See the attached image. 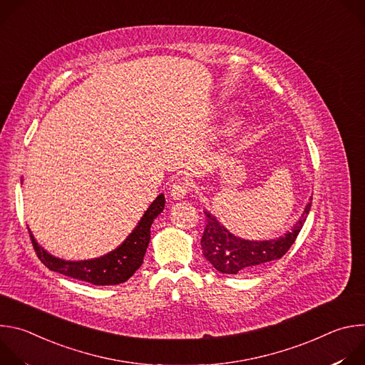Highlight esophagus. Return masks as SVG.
I'll return each instance as SVG.
<instances>
[{
  "label": "esophagus",
  "mask_w": 365,
  "mask_h": 365,
  "mask_svg": "<svg viewBox=\"0 0 365 365\" xmlns=\"http://www.w3.org/2000/svg\"><path fill=\"white\" fill-rule=\"evenodd\" d=\"M189 190H190V182L187 179H179L172 185L170 196L173 199H182L189 193Z\"/></svg>",
  "instance_id": "esophagus-1"
}]
</instances>
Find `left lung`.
I'll list each match as a JSON object with an SVG mask.
<instances>
[{
    "instance_id": "8db88e82",
    "label": "left lung",
    "mask_w": 365,
    "mask_h": 365,
    "mask_svg": "<svg viewBox=\"0 0 365 365\" xmlns=\"http://www.w3.org/2000/svg\"><path fill=\"white\" fill-rule=\"evenodd\" d=\"M310 202L306 205L303 215L286 235L267 241L241 240L228 232L214 215L206 214V227L200 240L203 257L218 272L225 274H237L248 269L266 266L277 258H282L297 238L306 217L310 211Z\"/></svg>"
}]
</instances>
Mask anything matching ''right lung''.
<instances>
[{
	"label": "right lung",
	"instance_id": "add662e5",
	"mask_svg": "<svg viewBox=\"0 0 365 365\" xmlns=\"http://www.w3.org/2000/svg\"><path fill=\"white\" fill-rule=\"evenodd\" d=\"M165 202V195H159L155 197L127 240L117 250L99 258L85 259V262H65V259L56 258L44 251L36 242L33 234L29 230L30 240L40 262L48 270L96 286L120 284L127 282L143 264V258L150 241V227L155 217L163 212Z\"/></svg>",
	"mask_w": 365,
	"mask_h": 365
}]
</instances>
